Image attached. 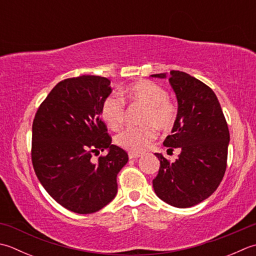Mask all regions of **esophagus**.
Masks as SVG:
<instances>
[{"label":"esophagus","mask_w":256,"mask_h":256,"mask_svg":"<svg viewBox=\"0 0 256 256\" xmlns=\"http://www.w3.org/2000/svg\"><path fill=\"white\" fill-rule=\"evenodd\" d=\"M141 155L138 154V153H133V152H130L128 153V158L130 160H135V158H138Z\"/></svg>","instance_id":"34e87169"}]
</instances>
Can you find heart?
<instances>
[{
  "mask_svg": "<svg viewBox=\"0 0 256 256\" xmlns=\"http://www.w3.org/2000/svg\"><path fill=\"white\" fill-rule=\"evenodd\" d=\"M124 94L133 102L146 106L142 122L138 128H126L120 132L114 142L120 148L131 152H142L156 138V126L163 131L172 128L178 118V108L168 98L166 90L151 81L134 83L125 90ZM102 118L111 130H118L125 118V102L121 95L112 94L102 104Z\"/></svg>",
  "mask_w": 256,
  "mask_h": 256,
  "instance_id": "1",
  "label": "heart"
}]
</instances>
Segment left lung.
I'll use <instances>...</instances> for the list:
<instances>
[{"instance_id":"left-lung-1","label":"left lung","mask_w":256,"mask_h":256,"mask_svg":"<svg viewBox=\"0 0 256 256\" xmlns=\"http://www.w3.org/2000/svg\"><path fill=\"white\" fill-rule=\"evenodd\" d=\"M153 78H166L165 73ZM168 82L178 98V118L164 145L178 148L170 162L155 153L160 170L153 180L158 196L185 208L203 202L215 192L226 170L230 132L216 95L200 80L181 71L170 72Z\"/></svg>"}]
</instances>
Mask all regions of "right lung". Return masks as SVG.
<instances>
[{"label":"right lung","instance_id":"right-lung-1","mask_svg":"<svg viewBox=\"0 0 256 256\" xmlns=\"http://www.w3.org/2000/svg\"><path fill=\"white\" fill-rule=\"evenodd\" d=\"M111 81L82 75L58 83L40 105L32 125V163L51 196L68 211L98 212L116 196L118 172L128 161L111 144L101 118ZM108 150L98 162L92 152Z\"/></svg>","mask_w":256,"mask_h":256}]
</instances>
